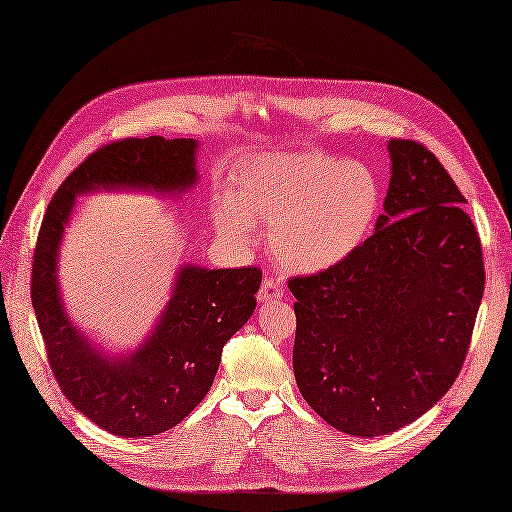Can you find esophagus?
<instances>
[{"label": "esophagus", "instance_id": "1", "mask_svg": "<svg viewBox=\"0 0 512 512\" xmlns=\"http://www.w3.org/2000/svg\"><path fill=\"white\" fill-rule=\"evenodd\" d=\"M281 298H283V283L277 279L266 277L257 292L259 303L266 305V303H274V300H281Z\"/></svg>", "mask_w": 512, "mask_h": 512}]
</instances>
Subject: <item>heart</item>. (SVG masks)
I'll use <instances>...</instances> for the list:
<instances>
[{
    "mask_svg": "<svg viewBox=\"0 0 512 512\" xmlns=\"http://www.w3.org/2000/svg\"><path fill=\"white\" fill-rule=\"evenodd\" d=\"M383 205L374 170L331 155H255L229 179L214 207L222 238L253 246L257 222L270 225L268 242L281 264L318 274L344 264L370 238Z\"/></svg>",
    "mask_w": 512,
    "mask_h": 512,
    "instance_id": "b5f03b06",
    "label": "heart"
}]
</instances>
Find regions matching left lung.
<instances>
[{
	"mask_svg": "<svg viewBox=\"0 0 512 512\" xmlns=\"http://www.w3.org/2000/svg\"><path fill=\"white\" fill-rule=\"evenodd\" d=\"M387 151L374 233L344 264L290 281L296 385L352 437L396 432L445 396L484 292L480 238L452 177L413 140Z\"/></svg>",
	"mask_w": 512,
	"mask_h": 512,
	"instance_id": "8db88e82",
	"label": "left lung"
}]
</instances>
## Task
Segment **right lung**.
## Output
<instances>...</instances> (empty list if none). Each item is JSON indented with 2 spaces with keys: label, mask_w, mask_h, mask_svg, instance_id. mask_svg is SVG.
<instances>
[{
  "label": "right lung",
  "mask_w": 512,
  "mask_h": 512,
  "mask_svg": "<svg viewBox=\"0 0 512 512\" xmlns=\"http://www.w3.org/2000/svg\"><path fill=\"white\" fill-rule=\"evenodd\" d=\"M199 142L129 138L95 151L51 199L38 233L32 305L49 365L77 411L112 435H160L192 413L214 383L222 346L251 320L259 268L181 264L151 331L131 350L112 352L71 320L58 261L75 199L93 192H149L177 199L199 183Z\"/></svg>",
  "instance_id": "add662e5"
}]
</instances>
